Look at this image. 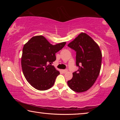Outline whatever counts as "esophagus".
<instances>
[{"label": "esophagus", "instance_id": "1", "mask_svg": "<svg viewBox=\"0 0 120 120\" xmlns=\"http://www.w3.org/2000/svg\"><path fill=\"white\" fill-rule=\"evenodd\" d=\"M67 71H68V70H67V69L62 70V72H63V73H66V72H67Z\"/></svg>", "mask_w": 120, "mask_h": 120}]
</instances>
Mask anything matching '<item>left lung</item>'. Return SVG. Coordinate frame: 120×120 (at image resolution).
Listing matches in <instances>:
<instances>
[{
    "label": "left lung",
    "mask_w": 120,
    "mask_h": 120,
    "mask_svg": "<svg viewBox=\"0 0 120 120\" xmlns=\"http://www.w3.org/2000/svg\"><path fill=\"white\" fill-rule=\"evenodd\" d=\"M68 46L76 51L77 72L67 82L69 88L77 93L88 90L96 82L101 68L102 54L99 46L85 33H81Z\"/></svg>",
    "instance_id": "obj_1"
}]
</instances>
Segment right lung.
<instances>
[{
    "mask_svg": "<svg viewBox=\"0 0 120 120\" xmlns=\"http://www.w3.org/2000/svg\"><path fill=\"white\" fill-rule=\"evenodd\" d=\"M66 42L52 45L42 35L34 36L23 46L21 58L23 73L32 86L45 90L53 86L60 72L52 64L56 53L64 47Z\"/></svg>",
    "mask_w": 120,
    "mask_h": 120,
    "instance_id": "obj_1",
    "label": "right lung"
}]
</instances>
